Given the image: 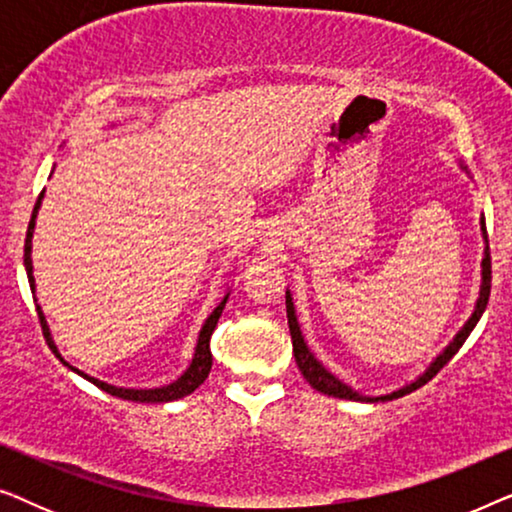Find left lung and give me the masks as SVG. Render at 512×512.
<instances>
[{
    "instance_id": "8db88e82",
    "label": "left lung",
    "mask_w": 512,
    "mask_h": 512,
    "mask_svg": "<svg viewBox=\"0 0 512 512\" xmlns=\"http://www.w3.org/2000/svg\"><path fill=\"white\" fill-rule=\"evenodd\" d=\"M461 165V163H459ZM461 170H466V165H461ZM480 228H482V240H485V258H482V284H480V298L478 303H475V310L471 317H468V321L464 326H461V331L454 335V340L447 345L443 352H440L436 359L431 361V366L424 370L422 375L417 377L415 382L405 384V387L391 391V394H384V396H363L359 394V391L349 387V384H345L342 380H338L331 370H328L324 363H321L317 356L312 354V349L307 347V342L303 338V333H300V324H298V317H296V307H293V298H291V291H286V317H289V331H291V342H293V356H296V363L300 368V373H303V377L307 382L312 384V389L321 391V394L326 396H333V398H345V401H361V403H384V401H391V398H401L405 394H410V391H415L422 387V384H426L431 380L433 375L438 373L440 368L445 366L447 361L452 359L454 354L459 352V347L464 345L468 335H471V331L475 328V324H478L482 312H485L487 307V300H489V289H492V258H489V244H487V228H485V219H480Z\"/></svg>"
}]
</instances>
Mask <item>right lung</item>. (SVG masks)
Wrapping results in <instances>:
<instances>
[{
	"label": "right lung",
	"instance_id": "1",
	"mask_svg": "<svg viewBox=\"0 0 512 512\" xmlns=\"http://www.w3.org/2000/svg\"><path fill=\"white\" fill-rule=\"evenodd\" d=\"M41 200H44V191H41L37 205H34V212H32V219H30V226H27V240H25V270H27V279H30V289L34 293V268H32V237H34V226H37V214H39V207H41ZM230 293L221 298V303L214 307V312L209 314L205 319V324L200 328V335H198V345H195V354L191 359V366H188L184 373H181L177 380L165 384V387H156V389H125V387H114V384H107L102 380H97V377H90L86 373H81L79 368L69 366V363L62 359L58 347H55L53 342V335H51V328L46 324V317H44V310L37 305V314H39V321H41V331H44V338L48 342V347L53 349V354L58 356V359L65 363L67 368H72L74 373H79L81 377H86L88 382H93L95 387H100L102 391H107V394L116 396V398H123V401H135V403H170V401H177V398H184L188 394H193L195 389L200 387L202 382L207 380L209 370H212V349H209V340H212V333L216 328V321H219L223 307H226V300H228ZM34 303H37V298H34Z\"/></svg>",
	"mask_w": 512,
	"mask_h": 512
}]
</instances>
